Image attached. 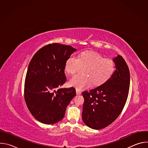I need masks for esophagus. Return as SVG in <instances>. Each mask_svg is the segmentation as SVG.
I'll list each match as a JSON object with an SVG mask.
<instances>
[{"label": "esophagus", "instance_id": "1", "mask_svg": "<svg viewBox=\"0 0 148 148\" xmlns=\"http://www.w3.org/2000/svg\"><path fill=\"white\" fill-rule=\"evenodd\" d=\"M81 92L80 91H79L78 90H76V94H77V95H79V94H81Z\"/></svg>", "mask_w": 148, "mask_h": 148}]
</instances>
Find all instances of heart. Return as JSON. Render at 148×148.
<instances>
[{"label": "heart", "instance_id": "1", "mask_svg": "<svg viewBox=\"0 0 148 148\" xmlns=\"http://www.w3.org/2000/svg\"><path fill=\"white\" fill-rule=\"evenodd\" d=\"M80 66H86L82 71L84 74L76 75L69 81L70 86L78 90L91 84L94 87L102 85L111 77L115 70V64L112 60L105 58L95 51H84L77 58L74 56L69 57L64 62V70L69 74L73 75Z\"/></svg>", "mask_w": 148, "mask_h": 148}]
</instances>
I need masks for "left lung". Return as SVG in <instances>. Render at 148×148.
<instances>
[{"instance_id":"8db88e82","label":"left lung","mask_w":148,"mask_h":148,"mask_svg":"<svg viewBox=\"0 0 148 148\" xmlns=\"http://www.w3.org/2000/svg\"><path fill=\"white\" fill-rule=\"evenodd\" d=\"M115 71L102 85L90 91H84L82 119L88 127L100 130L112 123L120 115L126 99L130 85V70L123 57L113 58Z\"/></svg>"}]
</instances>
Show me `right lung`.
<instances>
[{"mask_svg": "<svg viewBox=\"0 0 148 148\" xmlns=\"http://www.w3.org/2000/svg\"><path fill=\"white\" fill-rule=\"evenodd\" d=\"M77 50L71 46L49 44L38 50L27 69L25 99L32 115L50 125L64 118L66 108L75 96V89L59 88L66 81L64 62Z\"/></svg>", "mask_w": 148, "mask_h": 148, "instance_id": "1", "label": "right lung"}]
</instances>
